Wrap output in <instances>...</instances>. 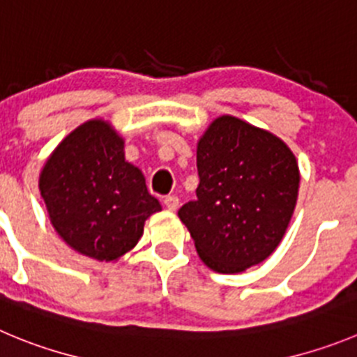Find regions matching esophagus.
<instances>
[{
  "label": "esophagus",
  "instance_id": "obj_1",
  "mask_svg": "<svg viewBox=\"0 0 357 357\" xmlns=\"http://www.w3.org/2000/svg\"><path fill=\"white\" fill-rule=\"evenodd\" d=\"M163 204H165V208H167L169 211H176L179 206V199L176 197V195H167V197L163 199Z\"/></svg>",
  "mask_w": 357,
  "mask_h": 357
}]
</instances>
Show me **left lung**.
Masks as SVG:
<instances>
[{
	"label": "left lung",
	"mask_w": 357,
	"mask_h": 357,
	"mask_svg": "<svg viewBox=\"0 0 357 357\" xmlns=\"http://www.w3.org/2000/svg\"><path fill=\"white\" fill-rule=\"evenodd\" d=\"M197 172V199L178 215L204 264L218 273H241L268 259L298 199L299 169L287 144L222 116L199 141Z\"/></svg>",
	"instance_id": "8db88e82"
}]
</instances>
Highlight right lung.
<instances>
[{
    "instance_id": "right-lung-1",
    "label": "right lung",
    "mask_w": 357,
    "mask_h": 357,
    "mask_svg": "<svg viewBox=\"0 0 357 357\" xmlns=\"http://www.w3.org/2000/svg\"><path fill=\"white\" fill-rule=\"evenodd\" d=\"M125 142L102 119L73 130L40 174L49 218L66 245L96 261H116L137 245L144 222L160 211Z\"/></svg>"
}]
</instances>
